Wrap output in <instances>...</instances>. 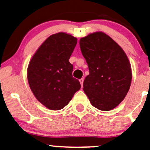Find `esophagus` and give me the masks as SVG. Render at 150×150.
I'll use <instances>...</instances> for the list:
<instances>
[{
  "instance_id": "obj_1",
  "label": "esophagus",
  "mask_w": 150,
  "mask_h": 150,
  "mask_svg": "<svg viewBox=\"0 0 150 150\" xmlns=\"http://www.w3.org/2000/svg\"><path fill=\"white\" fill-rule=\"evenodd\" d=\"M79 82H80V84L81 86L83 85V82H84V78H81L80 79H79Z\"/></svg>"
}]
</instances>
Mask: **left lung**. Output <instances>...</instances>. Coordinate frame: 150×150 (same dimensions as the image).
Instances as JSON below:
<instances>
[{
  "mask_svg": "<svg viewBox=\"0 0 150 150\" xmlns=\"http://www.w3.org/2000/svg\"><path fill=\"white\" fill-rule=\"evenodd\" d=\"M89 75L84 81V91L92 105L110 111L125 98L132 74L125 52L111 37L97 32L79 40Z\"/></svg>",
  "mask_w": 150,
  "mask_h": 150,
  "instance_id": "obj_1",
  "label": "left lung"
}]
</instances>
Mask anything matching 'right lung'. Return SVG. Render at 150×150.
Instances as JSON below:
<instances>
[{
  "label": "right lung",
  "instance_id": "obj_1",
  "mask_svg": "<svg viewBox=\"0 0 150 150\" xmlns=\"http://www.w3.org/2000/svg\"><path fill=\"white\" fill-rule=\"evenodd\" d=\"M77 38L64 33L54 34L43 42L34 54L28 68L30 87L38 101L51 110L66 107L81 88L72 75L69 59Z\"/></svg>",
  "mask_w": 150,
  "mask_h": 150
}]
</instances>
